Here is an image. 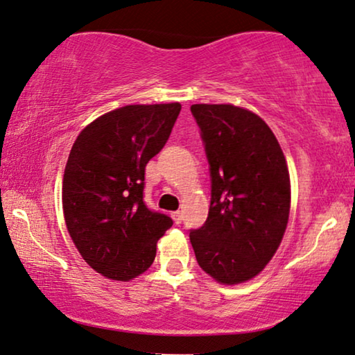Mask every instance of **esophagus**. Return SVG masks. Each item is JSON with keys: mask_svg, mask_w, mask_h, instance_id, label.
Instances as JSON below:
<instances>
[{"mask_svg": "<svg viewBox=\"0 0 355 355\" xmlns=\"http://www.w3.org/2000/svg\"><path fill=\"white\" fill-rule=\"evenodd\" d=\"M171 216H173V220H174V223H176V225H181V221H182V213L181 211H173Z\"/></svg>", "mask_w": 355, "mask_h": 355, "instance_id": "1", "label": "esophagus"}]
</instances>
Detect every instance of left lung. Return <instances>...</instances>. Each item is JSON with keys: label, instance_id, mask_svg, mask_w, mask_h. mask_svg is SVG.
I'll return each instance as SVG.
<instances>
[{"label": "left lung", "instance_id": "obj_1", "mask_svg": "<svg viewBox=\"0 0 355 355\" xmlns=\"http://www.w3.org/2000/svg\"><path fill=\"white\" fill-rule=\"evenodd\" d=\"M211 178L208 218L191 230L200 268L223 284L249 281L273 259L289 220L288 164L260 116L234 105H192Z\"/></svg>", "mask_w": 355, "mask_h": 355}]
</instances>
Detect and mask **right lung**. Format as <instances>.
<instances>
[{
  "mask_svg": "<svg viewBox=\"0 0 355 355\" xmlns=\"http://www.w3.org/2000/svg\"><path fill=\"white\" fill-rule=\"evenodd\" d=\"M181 105H128L77 135L62 178L67 231L87 263L129 281L150 268L173 220L144 202L145 166L168 142Z\"/></svg>",
  "mask_w": 355,
  "mask_h": 355,
  "instance_id": "obj_1",
  "label": "right lung"
}]
</instances>
